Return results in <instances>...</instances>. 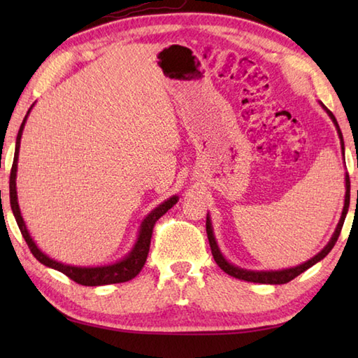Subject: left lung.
<instances>
[{
  "instance_id": "left-lung-1",
  "label": "left lung",
  "mask_w": 358,
  "mask_h": 358,
  "mask_svg": "<svg viewBox=\"0 0 358 358\" xmlns=\"http://www.w3.org/2000/svg\"><path fill=\"white\" fill-rule=\"evenodd\" d=\"M318 103H320L322 108L326 110V113H328L329 118L332 120L334 126H336V129H337V134H338V138H340V146H341V150H343V157H345V141H343V135H341V131H340V126L337 123V120H336V117H334V113L328 108H326V106L322 101H318ZM345 187H346L345 206H343V210H341L340 222H338V224L336 227V231H334L331 240L328 241V245H326L317 255H314L313 258H310V260L301 263L299 266H295V268H286V269H280V271H250V269L238 268V266H235L231 262H227L226 257L222 254V250H220V248H218V243H217L215 235H214V227H212V220H210V215L208 214V217H206V232H208L209 245H210V250H212V255H214L215 263L226 273H229L231 277H235V278H238V280H245V281H250V283L285 285V283H287V281H291L295 277H299L301 272H305L306 269H309L310 266H314L315 263L323 260V258L331 252L334 245H336V241L338 240V235L341 232V227H343L345 218H346L348 209H349V194H351V181H349V175L348 173L345 175Z\"/></svg>"
}]
</instances>
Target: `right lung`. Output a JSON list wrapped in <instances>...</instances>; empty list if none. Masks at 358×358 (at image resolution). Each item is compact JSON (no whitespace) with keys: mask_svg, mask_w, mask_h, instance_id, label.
<instances>
[{"mask_svg":"<svg viewBox=\"0 0 358 358\" xmlns=\"http://www.w3.org/2000/svg\"><path fill=\"white\" fill-rule=\"evenodd\" d=\"M32 108L34 106H30V109L27 110L24 120H22L21 127H20L18 135H17L13 164H12V171H10V181H9L10 208H12V212L15 215V220H17L22 237H24L27 246L30 249V252H32L36 260L43 263L44 266L63 272L64 275H67L73 281H77V283H80L83 286H103V285H113V283H124V281L132 280L134 277L138 275L140 271L143 269L144 263H146L149 248H150L152 231H154V224L157 223V220L159 217H163L166 212L178 201V196L172 195L171 199H167L162 204H158L154 210L149 212L146 218H144L140 224L138 237H136L135 245L123 258H121V260H118L115 263H110V264H103V266H72V264H64L62 262L53 260V258H50L49 255H45L43 250L35 245L34 238L30 237L24 220H22V215H21L20 204H18V195H17V169H18L21 135H22V131H24L26 121H27V117H29L30 110H32Z\"/></svg>","mask_w":358,"mask_h":358,"instance_id":"1","label":"right lung"}]
</instances>
